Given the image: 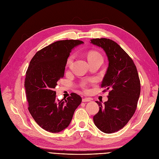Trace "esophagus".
<instances>
[{
    "label": "esophagus",
    "instance_id": "esophagus-1",
    "mask_svg": "<svg viewBox=\"0 0 159 159\" xmlns=\"http://www.w3.org/2000/svg\"><path fill=\"white\" fill-rule=\"evenodd\" d=\"M91 99L90 98H83L82 99V102H89V101H91Z\"/></svg>",
    "mask_w": 159,
    "mask_h": 159
}]
</instances>
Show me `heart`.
<instances>
[{
    "instance_id": "heart-1",
    "label": "heart",
    "mask_w": 159,
    "mask_h": 159,
    "mask_svg": "<svg viewBox=\"0 0 159 159\" xmlns=\"http://www.w3.org/2000/svg\"><path fill=\"white\" fill-rule=\"evenodd\" d=\"M101 57V56L99 53H98V52H96V51H90L88 54V60L89 59H91V58H95V57ZM73 58H74L73 55V54L70 55V56L68 57V58L67 60V65L70 64L72 62ZM83 87L85 88V85L84 84H83Z\"/></svg>"
}]
</instances>
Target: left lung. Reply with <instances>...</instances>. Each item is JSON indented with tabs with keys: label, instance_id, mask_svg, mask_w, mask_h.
<instances>
[{
	"label": "left lung",
	"instance_id": "1",
	"mask_svg": "<svg viewBox=\"0 0 159 159\" xmlns=\"http://www.w3.org/2000/svg\"><path fill=\"white\" fill-rule=\"evenodd\" d=\"M90 41L101 47L108 57V67L101 88L110 90L104 105L96 101L99 110L93 116V122L102 132L113 133L125 126L135 112L140 94L139 76L132 58L115 41L107 38Z\"/></svg>",
	"mask_w": 159,
	"mask_h": 159
}]
</instances>
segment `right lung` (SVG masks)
Wrapping results in <instances>:
<instances>
[{"label":"right lung","instance_id":"1","mask_svg":"<svg viewBox=\"0 0 159 159\" xmlns=\"http://www.w3.org/2000/svg\"><path fill=\"white\" fill-rule=\"evenodd\" d=\"M82 43L75 39L56 41L38 51L26 71L25 88L29 110L35 121L48 132L59 133L67 128L82 102L80 95L75 93L64 101L57 99L53 89L64 77L72 49Z\"/></svg>","mask_w":159,"mask_h":159}]
</instances>
